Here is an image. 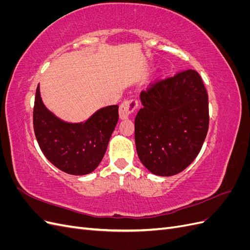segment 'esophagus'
Returning <instances> with one entry per match:
<instances>
[{"instance_id":"obj_1","label":"esophagus","mask_w":250,"mask_h":250,"mask_svg":"<svg viewBox=\"0 0 250 250\" xmlns=\"http://www.w3.org/2000/svg\"><path fill=\"white\" fill-rule=\"evenodd\" d=\"M138 105H139V103H138L137 99H128V100L124 101L122 104L120 105V108H119L120 118L122 120L127 119L135 109H137Z\"/></svg>"}]
</instances>
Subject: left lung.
<instances>
[{"mask_svg":"<svg viewBox=\"0 0 250 250\" xmlns=\"http://www.w3.org/2000/svg\"><path fill=\"white\" fill-rule=\"evenodd\" d=\"M134 120L140 161L158 176L184 171L200 152L208 129V96L194 70L157 79L140 95Z\"/></svg>","mask_w":250,"mask_h":250,"instance_id":"8db88e82","label":"left lung"}]
</instances>
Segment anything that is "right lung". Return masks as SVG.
<instances>
[{
    "instance_id": "obj_1",
    "label": "right lung",
    "mask_w": 250,
    "mask_h": 250,
    "mask_svg": "<svg viewBox=\"0 0 250 250\" xmlns=\"http://www.w3.org/2000/svg\"><path fill=\"white\" fill-rule=\"evenodd\" d=\"M118 105H110L97 110L85 122H64L44 106L39 84L33 108L37 143L56 168L72 175H85L102 161L118 123Z\"/></svg>"
}]
</instances>
